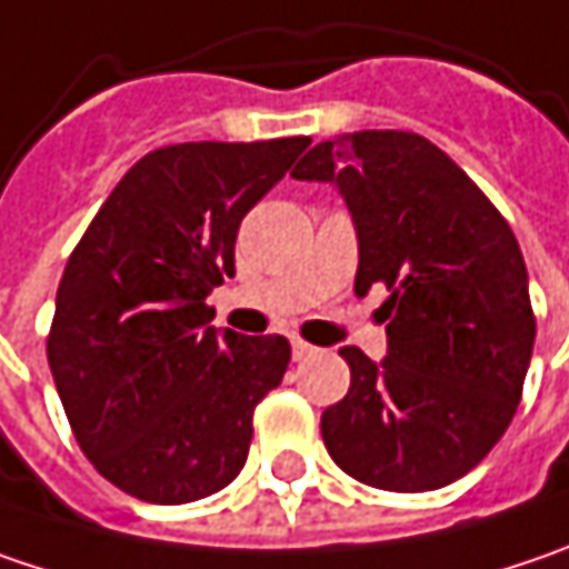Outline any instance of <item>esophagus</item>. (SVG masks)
Returning a JSON list of instances; mask_svg holds the SVG:
<instances>
[{"label": "esophagus", "mask_w": 569, "mask_h": 569, "mask_svg": "<svg viewBox=\"0 0 569 569\" xmlns=\"http://www.w3.org/2000/svg\"><path fill=\"white\" fill-rule=\"evenodd\" d=\"M316 353V348L309 345V341H302V338H292V357L296 360H306V357H312Z\"/></svg>", "instance_id": "obj_1"}]
</instances>
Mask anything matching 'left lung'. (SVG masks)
Listing matches in <instances>:
<instances>
[{"label": "left lung", "instance_id": "obj_1", "mask_svg": "<svg viewBox=\"0 0 569 569\" xmlns=\"http://www.w3.org/2000/svg\"><path fill=\"white\" fill-rule=\"evenodd\" d=\"M292 177L341 189L360 241L353 289H389L383 363L341 348L351 389L321 412L331 460L389 492L460 480L509 428L535 348L509 221L416 131L338 134Z\"/></svg>", "mask_w": 569, "mask_h": 569}]
</instances>
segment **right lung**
<instances>
[{"instance_id": "right-lung-1", "label": "right lung", "mask_w": 569, "mask_h": 569, "mask_svg": "<svg viewBox=\"0 0 569 569\" xmlns=\"http://www.w3.org/2000/svg\"><path fill=\"white\" fill-rule=\"evenodd\" d=\"M309 138L144 153L89 221L57 286L48 363L89 463L121 492L183 506L231 483L253 409L289 367L283 335L209 325L241 218Z\"/></svg>"}]
</instances>
